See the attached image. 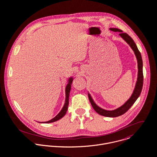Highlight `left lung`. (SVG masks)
Returning <instances> with one entry per match:
<instances>
[{
	"mask_svg": "<svg viewBox=\"0 0 157 157\" xmlns=\"http://www.w3.org/2000/svg\"><path fill=\"white\" fill-rule=\"evenodd\" d=\"M110 30L114 32H119V35L121 36V37L126 41V42L130 46V47L132 48V49L134 52L135 55L136 56L137 63H138V77H137V81L136 82V85L135 86L134 90L133 91V93L131 97L127 100L124 105H123L117 108L116 109L112 110V111H108L105 110L98 106H97L95 103L92 97L90 96V93H88V97L90 99V102L91 103L92 106L93 107L94 109L97 112L98 114L107 117H117L118 116H120L124 113L127 112L131 107L133 105V104L135 102V101L137 100V98L139 97L143 85V60L141 56V53L139 51L136 45L135 44L133 39L127 34L125 33H123L122 30L119 29L118 28H110Z\"/></svg>",
	"mask_w": 157,
	"mask_h": 157,
	"instance_id": "obj_1",
	"label": "left lung"
}]
</instances>
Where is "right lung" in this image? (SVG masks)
<instances>
[{
    "label": "right lung",
    "mask_w": 157,
    "mask_h": 157,
    "mask_svg": "<svg viewBox=\"0 0 157 157\" xmlns=\"http://www.w3.org/2000/svg\"><path fill=\"white\" fill-rule=\"evenodd\" d=\"M72 81H73V77H70L68 78V81H67L68 83H67V85L66 88H65V94H66L65 102L64 106L62 108V109L60 111V112H59L54 118H53L51 120H49L48 121H45V122H39V123H50L55 122V121L61 119L62 117H64V115L67 113V108H68V105H69V97L70 90H71V85H72Z\"/></svg>",
    "instance_id": "add662e5"
}]
</instances>
